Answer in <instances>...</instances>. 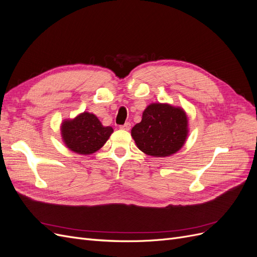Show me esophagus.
<instances>
[{"label":"esophagus","mask_w":257,"mask_h":257,"mask_svg":"<svg viewBox=\"0 0 257 257\" xmlns=\"http://www.w3.org/2000/svg\"><path fill=\"white\" fill-rule=\"evenodd\" d=\"M120 128H121V130H125V131H130V128H131V123H130V122H126L125 124H123V125H121Z\"/></svg>","instance_id":"1"}]
</instances>
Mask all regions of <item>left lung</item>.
<instances>
[{
  "label": "left lung",
  "mask_w": 257,
  "mask_h": 257,
  "mask_svg": "<svg viewBox=\"0 0 257 257\" xmlns=\"http://www.w3.org/2000/svg\"><path fill=\"white\" fill-rule=\"evenodd\" d=\"M138 149L154 158L177 153L189 135V120L183 108L152 103L143 112L142 121L131 131Z\"/></svg>",
  "instance_id": "1"
}]
</instances>
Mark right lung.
Segmentation results:
<instances>
[{"label":"right lung","instance_id":"add662e5","mask_svg":"<svg viewBox=\"0 0 257 257\" xmlns=\"http://www.w3.org/2000/svg\"><path fill=\"white\" fill-rule=\"evenodd\" d=\"M111 126H104L97 116L83 111L61 124L62 141L69 150L83 155L96 152L112 134Z\"/></svg>","mask_w":257,"mask_h":257}]
</instances>
